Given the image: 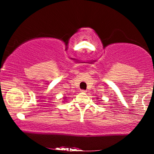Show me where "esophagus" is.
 <instances>
[{
    "mask_svg": "<svg viewBox=\"0 0 154 154\" xmlns=\"http://www.w3.org/2000/svg\"><path fill=\"white\" fill-rule=\"evenodd\" d=\"M81 92H86V90H81Z\"/></svg>",
    "mask_w": 154,
    "mask_h": 154,
    "instance_id": "1",
    "label": "esophagus"
}]
</instances>
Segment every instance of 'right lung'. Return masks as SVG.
<instances>
[{
    "instance_id": "right-lung-1",
    "label": "right lung",
    "mask_w": 154,
    "mask_h": 154,
    "mask_svg": "<svg viewBox=\"0 0 154 154\" xmlns=\"http://www.w3.org/2000/svg\"><path fill=\"white\" fill-rule=\"evenodd\" d=\"M65 100H66V99H65Z\"/></svg>"
}]
</instances>
